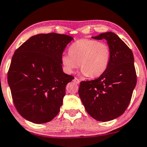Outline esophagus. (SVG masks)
<instances>
[{"label":"esophagus","instance_id":"obj_1","mask_svg":"<svg viewBox=\"0 0 147 147\" xmlns=\"http://www.w3.org/2000/svg\"><path fill=\"white\" fill-rule=\"evenodd\" d=\"M73 81H74V82H75V83H76V84H79V83H80V80L78 79V78H76V77L74 78V79H73Z\"/></svg>","mask_w":147,"mask_h":147}]
</instances>
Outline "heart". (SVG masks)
<instances>
[{"instance_id":"b5f03b06","label":"heart","mask_w":147,"mask_h":147,"mask_svg":"<svg viewBox=\"0 0 147 147\" xmlns=\"http://www.w3.org/2000/svg\"><path fill=\"white\" fill-rule=\"evenodd\" d=\"M111 50L106 43L91 39H81L69 47V53L63 54L61 63L65 71L73 73L79 67L88 77H97L107 69Z\"/></svg>"}]
</instances>
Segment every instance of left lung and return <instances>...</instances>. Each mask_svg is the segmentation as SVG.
Returning a JSON list of instances; mask_svg holds the SVG:
<instances>
[{
	"label": "left lung",
	"mask_w": 147,
	"mask_h": 147,
	"mask_svg": "<svg viewBox=\"0 0 147 147\" xmlns=\"http://www.w3.org/2000/svg\"><path fill=\"white\" fill-rule=\"evenodd\" d=\"M92 38L107 41L111 50L110 61L99 78L80 82L78 94L92 117L108 121L121 115L130 103L137 84L134 57L114 33H103Z\"/></svg>",
	"instance_id": "1"
}]
</instances>
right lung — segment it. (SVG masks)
I'll use <instances>...</instances> for the list:
<instances>
[{
  "mask_svg": "<svg viewBox=\"0 0 147 147\" xmlns=\"http://www.w3.org/2000/svg\"><path fill=\"white\" fill-rule=\"evenodd\" d=\"M73 39L56 33L38 34L15 51L8 82L15 108L28 121L44 123L59 112L66 85L74 78L63 73L61 63Z\"/></svg>",
  "mask_w": 147,
  "mask_h": 147,
  "instance_id": "obj_1",
  "label": "right lung"
}]
</instances>
